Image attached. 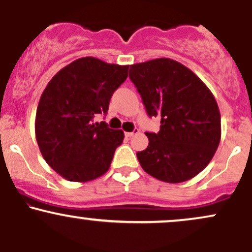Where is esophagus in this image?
Returning a JSON list of instances; mask_svg holds the SVG:
<instances>
[{"label":"esophagus","instance_id":"obj_1","mask_svg":"<svg viewBox=\"0 0 252 252\" xmlns=\"http://www.w3.org/2000/svg\"><path fill=\"white\" fill-rule=\"evenodd\" d=\"M138 132H140V130H138V129H134V131H131V132H126V137H131V136L138 134Z\"/></svg>","mask_w":252,"mask_h":252}]
</instances>
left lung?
Segmentation results:
<instances>
[{
  "mask_svg": "<svg viewBox=\"0 0 252 252\" xmlns=\"http://www.w3.org/2000/svg\"><path fill=\"white\" fill-rule=\"evenodd\" d=\"M129 77L149 116L161 117L160 131L146 132L148 147L137 153L141 167L169 184L194 178L220 142V112L211 90L169 58L130 65Z\"/></svg>",
  "mask_w": 252,
  "mask_h": 252,
  "instance_id": "obj_1",
  "label": "left lung"
}]
</instances>
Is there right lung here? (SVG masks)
<instances>
[{
  "mask_svg": "<svg viewBox=\"0 0 252 252\" xmlns=\"http://www.w3.org/2000/svg\"><path fill=\"white\" fill-rule=\"evenodd\" d=\"M128 65L94 57L74 60L50 80L40 97L35 137L42 158L68 181L88 182L108 172L123 130L94 123L128 77Z\"/></svg>",
  "mask_w": 252,
  "mask_h": 252,
  "instance_id": "obj_1",
  "label": "right lung"
}]
</instances>
